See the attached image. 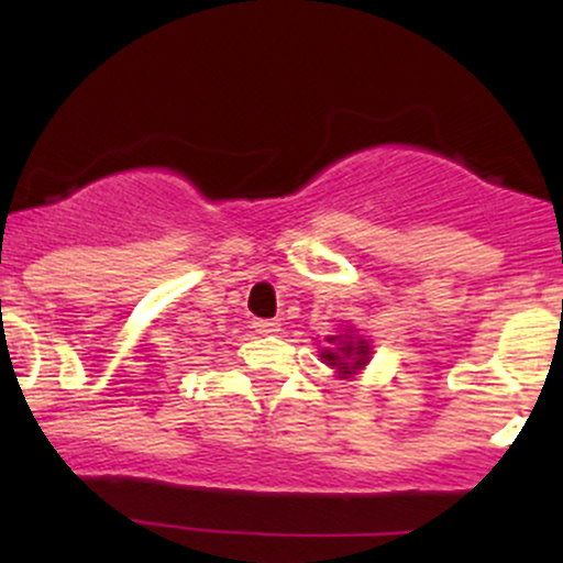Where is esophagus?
<instances>
[{
	"mask_svg": "<svg viewBox=\"0 0 563 563\" xmlns=\"http://www.w3.org/2000/svg\"><path fill=\"white\" fill-rule=\"evenodd\" d=\"M254 331L262 335H275L280 331V322L277 320H254Z\"/></svg>",
	"mask_w": 563,
	"mask_h": 563,
	"instance_id": "esophagus-1",
	"label": "esophagus"
}]
</instances>
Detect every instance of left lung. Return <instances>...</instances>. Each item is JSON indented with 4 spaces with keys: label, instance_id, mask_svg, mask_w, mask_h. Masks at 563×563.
<instances>
[{
    "label": "left lung",
    "instance_id": "8db88e82",
    "mask_svg": "<svg viewBox=\"0 0 563 563\" xmlns=\"http://www.w3.org/2000/svg\"><path fill=\"white\" fill-rule=\"evenodd\" d=\"M325 341L331 346L322 349L320 357L331 367H335L339 378L354 376L371 360V344L365 339H360V335H352V331H346L344 335H328Z\"/></svg>",
    "mask_w": 563,
    "mask_h": 563
}]
</instances>
